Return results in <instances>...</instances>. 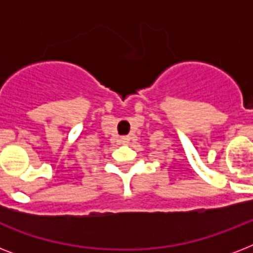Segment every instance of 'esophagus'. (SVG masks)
I'll return each mask as SVG.
<instances>
[{"label": "esophagus", "mask_w": 253, "mask_h": 253, "mask_svg": "<svg viewBox=\"0 0 253 253\" xmlns=\"http://www.w3.org/2000/svg\"><path fill=\"white\" fill-rule=\"evenodd\" d=\"M128 140H130V138H128V136H122V138H121V143H123V144H127V143H128Z\"/></svg>", "instance_id": "34e87169"}]
</instances>
